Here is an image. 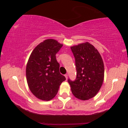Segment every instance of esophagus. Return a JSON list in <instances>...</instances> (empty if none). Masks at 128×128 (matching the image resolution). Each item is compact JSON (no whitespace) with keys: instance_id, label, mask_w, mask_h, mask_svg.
<instances>
[{"instance_id":"obj_1","label":"esophagus","mask_w":128,"mask_h":128,"mask_svg":"<svg viewBox=\"0 0 128 128\" xmlns=\"http://www.w3.org/2000/svg\"><path fill=\"white\" fill-rule=\"evenodd\" d=\"M64 76L66 78V80H67V79H68V74H66V75H65Z\"/></svg>"}]
</instances>
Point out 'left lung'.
I'll list each match as a JSON object with an SVG mask.
<instances>
[{"label":"left lung","instance_id":"obj_1","mask_svg":"<svg viewBox=\"0 0 128 128\" xmlns=\"http://www.w3.org/2000/svg\"><path fill=\"white\" fill-rule=\"evenodd\" d=\"M75 58L76 79H68L72 93L76 98L86 100L94 97L104 80V62L100 53L88 42L70 46Z\"/></svg>","mask_w":128,"mask_h":128}]
</instances>
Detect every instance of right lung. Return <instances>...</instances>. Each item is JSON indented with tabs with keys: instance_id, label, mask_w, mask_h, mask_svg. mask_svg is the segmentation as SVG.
I'll list each match as a JSON object with an SVG mask.
<instances>
[{
	"instance_id": "obj_1",
	"label": "right lung",
	"mask_w": 128,
	"mask_h": 128,
	"mask_svg": "<svg viewBox=\"0 0 128 128\" xmlns=\"http://www.w3.org/2000/svg\"><path fill=\"white\" fill-rule=\"evenodd\" d=\"M62 46L54 39H47L33 49L26 65V75L30 91L40 100L48 101L56 96L66 78L59 72L56 54Z\"/></svg>"
}]
</instances>
